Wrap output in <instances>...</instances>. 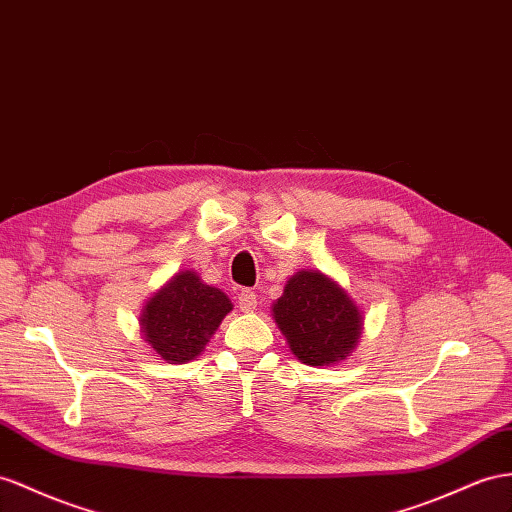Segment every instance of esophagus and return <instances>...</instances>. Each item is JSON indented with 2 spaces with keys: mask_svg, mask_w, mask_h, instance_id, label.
Listing matches in <instances>:
<instances>
[{
  "mask_svg": "<svg viewBox=\"0 0 512 512\" xmlns=\"http://www.w3.org/2000/svg\"><path fill=\"white\" fill-rule=\"evenodd\" d=\"M238 305H240V309L242 311H255V307H257V294L253 292V290H242L240 294H238Z\"/></svg>",
  "mask_w": 512,
  "mask_h": 512,
  "instance_id": "34e87169",
  "label": "esophagus"
}]
</instances>
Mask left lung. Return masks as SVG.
<instances>
[{
  "mask_svg": "<svg viewBox=\"0 0 512 512\" xmlns=\"http://www.w3.org/2000/svg\"><path fill=\"white\" fill-rule=\"evenodd\" d=\"M272 313L296 359L307 365L346 359L363 324L350 296L318 270L294 274Z\"/></svg>",
  "mask_w": 512,
  "mask_h": 512,
  "instance_id": "8db88e82",
  "label": "left lung"
}]
</instances>
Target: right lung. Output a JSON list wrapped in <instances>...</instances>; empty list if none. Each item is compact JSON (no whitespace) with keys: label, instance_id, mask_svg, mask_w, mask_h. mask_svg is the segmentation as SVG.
Wrapping results in <instances>:
<instances>
[{"label":"right lung","instance_id":"obj_1","mask_svg":"<svg viewBox=\"0 0 512 512\" xmlns=\"http://www.w3.org/2000/svg\"><path fill=\"white\" fill-rule=\"evenodd\" d=\"M218 287L205 285L196 272H179L142 311V333L155 355L168 363L192 361L231 311Z\"/></svg>","mask_w":512,"mask_h":512}]
</instances>
